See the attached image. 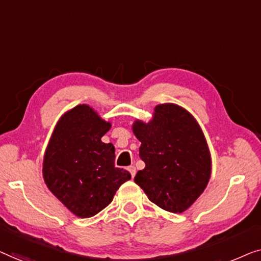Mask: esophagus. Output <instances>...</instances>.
<instances>
[{
	"label": "esophagus",
	"instance_id": "1",
	"mask_svg": "<svg viewBox=\"0 0 261 261\" xmlns=\"http://www.w3.org/2000/svg\"><path fill=\"white\" fill-rule=\"evenodd\" d=\"M127 170L130 171V174H131V176H132V178L135 177V175H136V168H135V166H130L129 168H127Z\"/></svg>",
	"mask_w": 261,
	"mask_h": 261
}]
</instances>
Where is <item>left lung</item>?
I'll list each match as a JSON object with an SVG mask.
<instances>
[{"mask_svg":"<svg viewBox=\"0 0 261 261\" xmlns=\"http://www.w3.org/2000/svg\"><path fill=\"white\" fill-rule=\"evenodd\" d=\"M132 129L142 143L139 157L145 163L135 182L164 211L185 212L211 177V153L200 125L181 106L161 104L151 122L137 120Z\"/></svg>","mask_w":261,"mask_h":261,"instance_id":"left-lung-1","label":"left lung"}]
</instances>
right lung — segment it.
<instances>
[{
	"label": "right lung",
	"instance_id": "obj_1",
	"mask_svg": "<svg viewBox=\"0 0 261 261\" xmlns=\"http://www.w3.org/2000/svg\"><path fill=\"white\" fill-rule=\"evenodd\" d=\"M111 124L90 106L78 105L59 120L43 160L48 189L79 218H91L111 202L131 178L115 167V146L101 142Z\"/></svg>",
	"mask_w": 261,
	"mask_h": 261
}]
</instances>
